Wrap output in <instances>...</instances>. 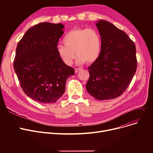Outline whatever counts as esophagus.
<instances>
[{"label": "esophagus", "mask_w": 153, "mask_h": 153, "mask_svg": "<svg viewBox=\"0 0 153 153\" xmlns=\"http://www.w3.org/2000/svg\"><path fill=\"white\" fill-rule=\"evenodd\" d=\"M81 69V68H75L74 71H75V73H77V72Z\"/></svg>", "instance_id": "34e87169"}]
</instances>
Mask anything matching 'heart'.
I'll return each mask as SVG.
<instances>
[{
  "label": "heart",
  "mask_w": 153,
  "mask_h": 153,
  "mask_svg": "<svg viewBox=\"0 0 153 153\" xmlns=\"http://www.w3.org/2000/svg\"><path fill=\"white\" fill-rule=\"evenodd\" d=\"M62 42L64 46L58 45L57 53L61 61L68 66H71L75 58V52L77 64L85 62L93 63L101 53V36L99 31L94 28L72 29L64 36Z\"/></svg>",
  "instance_id": "heart-1"
}]
</instances>
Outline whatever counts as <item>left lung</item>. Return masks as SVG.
Masks as SVG:
<instances>
[{
  "label": "left lung",
  "mask_w": 153,
  "mask_h": 153,
  "mask_svg": "<svg viewBox=\"0 0 153 153\" xmlns=\"http://www.w3.org/2000/svg\"><path fill=\"white\" fill-rule=\"evenodd\" d=\"M102 39L99 58L88 68L86 89L97 100L121 95L131 83L137 68L136 46L123 31L100 20L96 23Z\"/></svg>",
  "instance_id": "obj_1"
}]
</instances>
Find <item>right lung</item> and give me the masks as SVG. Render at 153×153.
Listing matches in <instances>:
<instances>
[{
	"label": "right lung",
	"instance_id": "right-lung-1",
	"mask_svg": "<svg viewBox=\"0 0 153 153\" xmlns=\"http://www.w3.org/2000/svg\"><path fill=\"white\" fill-rule=\"evenodd\" d=\"M64 28L61 23H39L26 31L16 48L13 68L20 86L38 102L57 101L65 92L67 79L74 75L57 53Z\"/></svg>",
	"mask_w": 153,
	"mask_h": 153
}]
</instances>
